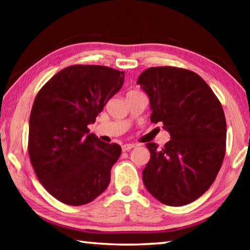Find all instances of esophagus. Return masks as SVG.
I'll use <instances>...</instances> for the list:
<instances>
[{"instance_id":"34e87169","label":"esophagus","mask_w":250,"mask_h":250,"mask_svg":"<svg viewBox=\"0 0 250 250\" xmlns=\"http://www.w3.org/2000/svg\"><path fill=\"white\" fill-rule=\"evenodd\" d=\"M134 146H135L133 145V143H126V145H124L121 147H122V151L126 152V151H129V150H131V149H133Z\"/></svg>"}]
</instances>
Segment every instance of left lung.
<instances>
[{
	"label": "left lung",
	"instance_id": "1",
	"mask_svg": "<svg viewBox=\"0 0 250 250\" xmlns=\"http://www.w3.org/2000/svg\"><path fill=\"white\" fill-rule=\"evenodd\" d=\"M137 83L149 96L151 122H162L171 135L162 149L146 145L151 158L143 183L163 204H189L210 188L225 156L222 104L201 76L184 68L151 67Z\"/></svg>",
	"mask_w": 250,
	"mask_h": 250
}]
</instances>
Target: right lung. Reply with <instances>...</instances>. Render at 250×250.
I'll return each instance as SVG.
<instances>
[{"instance_id": "1", "label": "right lung", "mask_w": 250, "mask_h": 250, "mask_svg": "<svg viewBox=\"0 0 250 250\" xmlns=\"http://www.w3.org/2000/svg\"><path fill=\"white\" fill-rule=\"evenodd\" d=\"M124 74L99 65L66 67L34 100L29 160L46 191L64 204H88L108 188L121 146L100 141L87 125L121 89Z\"/></svg>"}]
</instances>
